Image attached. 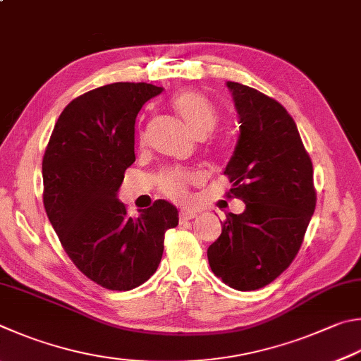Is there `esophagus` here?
I'll return each instance as SVG.
<instances>
[{
    "label": "esophagus",
    "instance_id": "34e87169",
    "mask_svg": "<svg viewBox=\"0 0 361 361\" xmlns=\"http://www.w3.org/2000/svg\"><path fill=\"white\" fill-rule=\"evenodd\" d=\"M197 216V212L195 209H189V208H183L180 212V219L181 221H188V219H194Z\"/></svg>",
    "mask_w": 361,
    "mask_h": 361
}]
</instances>
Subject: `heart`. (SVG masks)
Returning a JSON list of instances; mask_svg holds the SVG:
<instances>
[{"mask_svg":"<svg viewBox=\"0 0 361 361\" xmlns=\"http://www.w3.org/2000/svg\"><path fill=\"white\" fill-rule=\"evenodd\" d=\"M175 112L178 114L181 121L189 129V133L203 139L218 124V112L212 102L197 91H183L176 94L172 101ZM140 140H145L142 134ZM202 181V173L194 169H169L162 172L158 186L162 195L175 202H185L189 194V186L199 185Z\"/></svg>","mask_w":361,"mask_h":361,"instance_id":"b5f03b06","label":"heart"}]
</instances>
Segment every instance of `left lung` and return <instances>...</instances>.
Segmentation results:
<instances>
[{
	"instance_id": "8db88e82",
	"label": "left lung",
	"mask_w": 361,
	"mask_h": 361,
	"mask_svg": "<svg viewBox=\"0 0 361 361\" xmlns=\"http://www.w3.org/2000/svg\"><path fill=\"white\" fill-rule=\"evenodd\" d=\"M238 115L237 147L224 170L228 197L245 202L228 213L207 255L216 276L237 290H255L292 264L316 209L312 162L289 112L273 97L227 82Z\"/></svg>"
}]
</instances>
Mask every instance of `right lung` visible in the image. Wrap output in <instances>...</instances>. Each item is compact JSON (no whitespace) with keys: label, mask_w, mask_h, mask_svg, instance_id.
Instances as JSON below:
<instances>
[{"label":"right lung","mask_w":361,"mask_h":361,"mask_svg":"<svg viewBox=\"0 0 361 361\" xmlns=\"http://www.w3.org/2000/svg\"><path fill=\"white\" fill-rule=\"evenodd\" d=\"M162 93L152 83L118 82L75 97L63 110L42 159L44 207L64 251L85 276L130 290L158 270L164 233L178 226L167 200L129 218L116 199L135 161V118Z\"/></svg>","instance_id":"add662e5"}]
</instances>
